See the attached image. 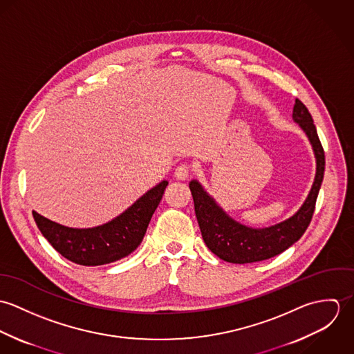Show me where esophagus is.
Segmentation results:
<instances>
[{
    "label": "esophagus",
    "mask_w": 354,
    "mask_h": 354,
    "mask_svg": "<svg viewBox=\"0 0 354 354\" xmlns=\"http://www.w3.org/2000/svg\"><path fill=\"white\" fill-rule=\"evenodd\" d=\"M189 171H191V169L188 165H180V166H177V169L174 171V177L177 180H185V178H188Z\"/></svg>",
    "instance_id": "obj_1"
}]
</instances>
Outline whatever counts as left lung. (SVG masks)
<instances>
[{
    "label": "left lung",
    "mask_w": 354,
    "mask_h": 354,
    "mask_svg": "<svg viewBox=\"0 0 354 354\" xmlns=\"http://www.w3.org/2000/svg\"><path fill=\"white\" fill-rule=\"evenodd\" d=\"M293 120L301 127L312 145L316 158V176L306 201L289 219L270 227H248L230 218L196 180L189 183L203 240L207 248L219 259L244 264L274 257L299 241L309 226L324 176L326 159L312 115L300 100L295 103Z\"/></svg>",
    "instance_id": "left-lung-1"
}]
</instances>
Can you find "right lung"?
I'll list each match as a JSON object with an SVG mask.
<instances>
[{
  "instance_id": "obj_1",
  "label": "right lung",
  "mask_w": 354,
  "mask_h": 354,
  "mask_svg": "<svg viewBox=\"0 0 354 354\" xmlns=\"http://www.w3.org/2000/svg\"><path fill=\"white\" fill-rule=\"evenodd\" d=\"M166 187L167 181L159 183L121 215L97 227L73 229L35 211L32 215L44 237L65 259L80 266H101L128 256L140 245Z\"/></svg>"
}]
</instances>
